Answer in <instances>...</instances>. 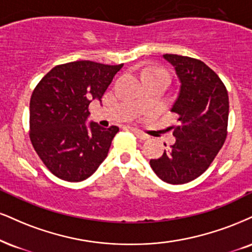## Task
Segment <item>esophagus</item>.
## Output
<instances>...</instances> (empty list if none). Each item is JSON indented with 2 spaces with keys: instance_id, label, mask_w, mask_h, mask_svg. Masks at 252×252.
<instances>
[{
  "instance_id": "esophagus-1",
  "label": "esophagus",
  "mask_w": 252,
  "mask_h": 252,
  "mask_svg": "<svg viewBox=\"0 0 252 252\" xmlns=\"http://www.w3.org/2000/svg\"><path fill=\"white\" fill-rule=\"evenodd\" d=\"M132 131H134V134L137 136L139 139H143V141H144V139L149 138V136H148L147 134H144V132L139 131V130H137V129H132Z\"/></svg>"
}]
</instances>
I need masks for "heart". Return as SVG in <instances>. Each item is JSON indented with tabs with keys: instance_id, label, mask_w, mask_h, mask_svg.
<instances>
[{
	"instance_id": "1",
	"label": "heart",
	"mask_w": 252,
	"mask_h": 252,
	"mask_svg": "<svg viewBox=\"0 0 252 252\" xmlns=\"http://www.w3.org/2000/svg\"><path fill=\"white\" fill-rule=\"evenodd\" d=\"M156 72H166L164 69H160V68H153L150 69L149 74H156Z\"/></svg>"
}]
</instances>
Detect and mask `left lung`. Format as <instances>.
<instances>
[{"label": "left lung", "mask_w": 252, "mask_h": 252, "mask_svg": "<svg viewBox=\"0 0 252 252\" xmlns=\"http://www.w3.org/2000/svg\"><path fill=\"white\" fill-rule=\"evenodd\" d=\"M175 68L180 92L171 111L178 126H171L176 142L162 157L150 159V166L162 181L184 184L209 168L226 138L229 96L213 69L202 61L165 54Z\"/></svg>", "instance_id": "obj_1"}]
</instances>
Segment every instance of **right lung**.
<instances>
[{"label":"right lung","mask_w":252,"mask_h":252,"mask_svg":"<svg viewBox=\"0 0 252 252\" xmlns=\"http://www.w3.org/2000/svg\"><path fill=\"white\" fill-rule=\"evenodd\" d=\"M123 64L76 61L54 66L30 98V141L44 165L68 182L90 177L105 159L118 126H87L90 102L98 99Z\"/></svg>","instance_id":"obj_1"}]
</instances>
